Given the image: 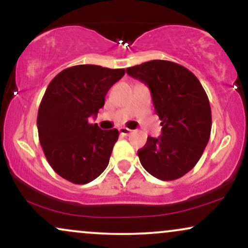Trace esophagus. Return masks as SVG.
I'll use <instances>...</instances> for the list:
<instances>
[{
  "label": "esophagus",
  "instance_id": "obj_1",
  "mask_svg": "<svg viewBox=\"0 0 248 248\" xmlns=\"http://www.w3.org/2000/svg\"><path fill=\"white\" fill-rule=\"evenodd\" d=\"M119 132H120L121 135H129V134H132V129L126 127H121L119 128Z\"/></svg>",
  "mask_w": 248,
  "mask_h": 248
}]
</instances>
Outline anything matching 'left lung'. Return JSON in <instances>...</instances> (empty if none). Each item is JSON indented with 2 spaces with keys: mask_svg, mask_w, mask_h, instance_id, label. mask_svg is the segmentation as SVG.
Here are the masks:
<instances>
[{
  "mask_svg": "<svg viewBox=\"0 0 248 248\" xmlns=\"http://www.w3.org/2000/svg\"><path fill=\"white\" fill-rule=\"evenodd\" d=\"M127 73L152 92L160 118V138L148 136L138 150L142 167L154 177L173 181L197 164L211 134V107L191 71L168 61H150L128 67Z\"/></svg>",
  "mask_w": 248,
  "mask_h": 248,
  "instance_id": "left-lung-1",
  "label": "left lung"
}]
</instances>
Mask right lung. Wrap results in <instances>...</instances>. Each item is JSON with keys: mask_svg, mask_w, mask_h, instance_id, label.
<instances>
[{"mask_svg": "<svg viewBox=\"0 0 248 248\" xmlns=\"http://www.w3.org/2000/svg\"><path fill=\"white\" fill-rule=\"evenodd\" d=\"M124 75V69L76 65L59 72L45 91L37 115L39 142L51 168L71 183H90L108 166L118 129L102 130L88 119Z\"/></svg>", "mask_w": 248, "mask_h": 248, "instance_id": "right-lung-1", "label": "right lung"}]
</instances>
